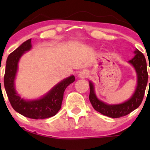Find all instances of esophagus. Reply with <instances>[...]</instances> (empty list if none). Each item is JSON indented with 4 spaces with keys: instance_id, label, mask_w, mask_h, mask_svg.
Segmentation results:
<instances>
[{
    "instance_id": "obj_1",
    "label": "esophagus",
    "mask_w": 150,
    "mask_h": 150,
    "mask_svg": "<svg viewBox=\"0 0 150 150\" xmlns=\"http://www.w3.org/2000/svg\"><path fill=\"white\" fill-rule=\"evenodd\" d=\"M87 76H88V72L86 70L81 71V72L79 73V75H78V77H79L80 78H86Z\"/></svg>"
}]
</instances>
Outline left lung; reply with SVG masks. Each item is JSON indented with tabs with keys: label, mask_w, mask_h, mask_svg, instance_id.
<instances>
[{
	"label": "left lung",
	"mask_w": 150,
	"mask_h": 150,
	"mask_svg": "<svg viewBox=\"0 0 150 150\" xmlns=\"http://www.w3.org/2000/svg\"><path fill=\"white\" fill-rule=\"evenodd\" d=\"M134 53H135L134 57L128 62L134 66L137 72V86L134 94L126 102L119 104H108L104 103L96 97L94 92L93 84L89 81V86H90L89 100L94 110L100 112L101 114L112 118H117L131 113L134 110L138 108L142 102L148 81L146 62L144 56L140 51L136 49Z\"/></svg>",
	"instance_id": "left-lung-1"
}]
</instances>
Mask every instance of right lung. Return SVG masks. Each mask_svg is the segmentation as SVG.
Returning <instances> with one entry per match:
<instances>
[{
	"instance_id": "add662e5",
	"label": "right lung",
	"mask_w": 150,
	"mask_h": 150,
	"mask_svg": "<svg viewBox=\"0 0 150 150\" xmlns=\"http://www.w3.org/2000/svg\"><path fill=\"white\" fill-rule=\"evenodd\" d=\"M31 48V39H29L8 55L4 75V86L11 105L15 111L29 118H48L55 115L61 109L64 91L75 81V76L71 75L62 81L40 99L25 100L21 98L15 90V77L21 57Z\"/></svg>"
}]
</instances>
